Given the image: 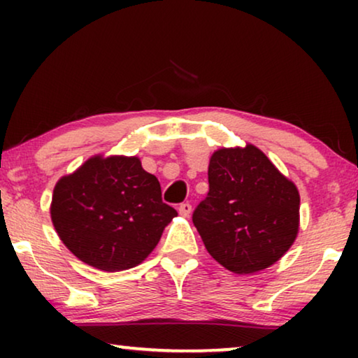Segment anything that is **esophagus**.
<instances>
[{
    "label": "esophagus",
    "instance_id": "obj_1",
    "mask_svg": "<svg viewBox=\"0 0 358 358\" xmlns=\"http://www.w3.org/2000/svg\"><path fill=\"white\" fill-rule=\"evenodd\" d=\"M179 213L182 215V217H190V213H192V205H190L189 202L180 203L179 205Z\"/></svg>",
    "mask_w": 358,
    "mask_h": 358
}]
</instances>
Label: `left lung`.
I'll use <instances>...</instances> for the list:
<instances>
[{
  "mask_svg": "<svg viewBox=\"0 0 358 358\" xmlns=\"http://www.w3.org/2000/svg\"><path fill=\"white\" fill-rule=\"evenodd\" d=\"M208 194L192 222L215 261L234 273L275 264L295 241L300 194L254 145L215 151Z\"/></svg>",
  "mask_w": 358,
  "mask_h": 358,
  "instance_id": "left-lung-1",
  "label": "left lung"
}]
</instances>
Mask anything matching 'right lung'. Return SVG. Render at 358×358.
Listing matches in <instances>:
<instances>
[{"label":"right lung","mask_w":358,"mask_h":358,"mask_svg":"<svg viewBox=\"0 0 358 358\" xmlns=\"http://www.w3.org/2000/svg\"><path fill=\"white\" fill-rule=\"evenodd\" d=\"M50 215L63 244L87 266L119 272L138 266L178 212L159 180L131 156H94L53 189Z\"/></svg>","instance_id":"add662e5"}]
</instances>
